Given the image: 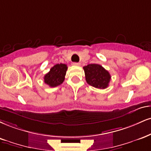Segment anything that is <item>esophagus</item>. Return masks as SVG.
Segmentation results:
<instances>
[{
  "mask_svg": "<svg viewBox=\"0 0 151 151\" xmlns=\"http://www.w3.org/2000/svg\"><path fill=\"white\" fill-rule=\"evenodd\" d=\"M73 65H75V66H79V65H80L81 64L79 63H74Z\"/></svg>",
  "mask_w": 151,
  "mask_h": 151,
  "instance_id": "1",
  "label": "esophagus"
}]
</instances>
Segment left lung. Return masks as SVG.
<instances>
[{"label": "left lung", "instance_id": "1", "mask_svg": "<svg viewBox=\"0 0 151 151\" xmlns=\"http://www.w3.org/2000/svg\"><path fill=\"white\" fill-rule=\"evenodd\" d=\"M86 82L95 88L104 89L108 86L111 76L108 71L99 64H89L83 67Z\"/></svg>", "mask_w": 151, "mask_h": 151}]
</instances>
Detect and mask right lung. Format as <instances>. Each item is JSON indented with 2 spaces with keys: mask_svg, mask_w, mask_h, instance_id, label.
I'll list each match as a JSON object with an SVG mask.
<instances>
[{
  "mask_svg": "<svg viewBox=\"0 0 151 151\" xmlns=\"http://www.w3.org/2000/svg\"><path fill=\"white\" fill-rule=\"evenodd\" d=\"M68 66L65 64L54 65L44 76V82L50 87H55L63 83L65 80Z\"/></svg>",
  "mask_w": 151,
  "mask_h": 151,
  "instance_id": "right-lung-1",
  "label": "right lung"
}]
</instances>
